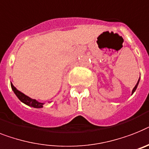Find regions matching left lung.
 <instances>
[{"label": "left lung", "mask_w": 149, "mask_h": 149, "mask_svg": "<svg viewBox=\"0 0 149 149\" xmlns=\"http://www.w3.org/2000/svg\"><path fill=\"white\" fill-rule=\"evenodd\" d=\"M139 82V79L138 82H137V84H136V86H135V88H133V90H132V94H133L134 92L136 91V88H137V87H138Z\"/></svg>", "instance_id": "1"}]
</instances>
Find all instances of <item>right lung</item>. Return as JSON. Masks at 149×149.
<instances>
[{
    "mask_svg": "<svg viewBox=\"0 0 149 149\" xmlns=\"http://www.w3.org/2000/svg\"><path fill=\"white\" fill-rule=\"evenodd\" d=\"M11 88L14 92V94H16L18 99L20 100L21 102H23V104H26V105L29 106V107H32L34 108H42L43 107V103H40V102L37 101L36 100L32 99V98L29 97L28 96L25 95V94L20 92L17 89V88L13 85V84L10 83Z\"/></svg>",
    "mask_w": 149,
    "mask_h": 149,
    "instance_id": "obj_1",
    "label": "right lung"
}]
</instances>
